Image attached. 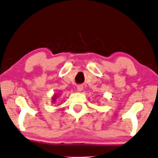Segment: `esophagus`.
Here are the masks:
<instances>
[{
  "instance_id": "obj_1",
  "label": "esophagus",
  "mask_w": 158,
  "mask_h": 158,
  "mask_svg": "<svg viewBox=\"0 0 158 158\" xmlns=\"http://www.w3.org/2000/svg\"><path fill=\"white\" fill-rule=\"evenodd\" d=\"M77 90H78L79 91H81L82 90H83V86H81V85L77 86Z\"/></svg>"
}]
</instances>
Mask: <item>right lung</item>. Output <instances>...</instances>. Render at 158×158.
<instances>
[{"label":"right lung","mask_w":158,"mask_h":158,"mask_svg":"<svg viewBox=\"0 0 158 158\" xmlns=\"http://www.w3.org/2000/svg\"><path fill=\"white\" fill-rule=\"evenodd\" d=\"M57 96H58V95H56V94H55V95H54L53 96V98H52V102H55V101H56V98H57Z\"/></svg>","instance_id":"right-lung-1"}]
</instances>
